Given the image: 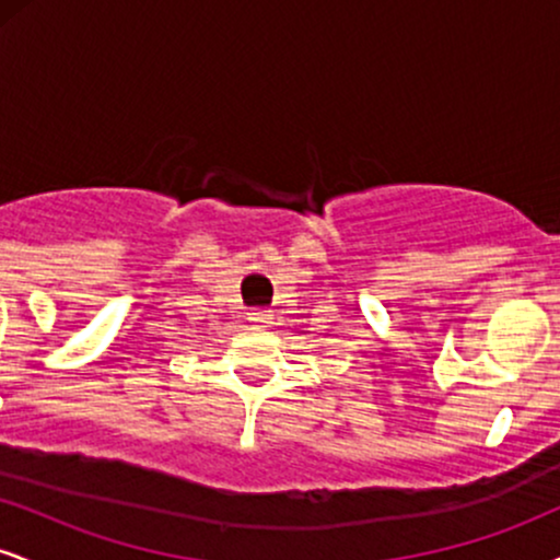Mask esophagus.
<instances>
[{"mask_svg": "<svg viewBox=\"0 0 560 560\" xmlns=\"http://www.w3.org/2000/svg\"><path fill=\"white\" fill-rule=\"evenodd\" d=\"M249 320H255V324H271V311H266V307H258V311L249 313Z\"/></svg>", "mask_w": 560, "mask_h": 560, "instance_id": "1", "label": "esophagus"}]
</instances>
